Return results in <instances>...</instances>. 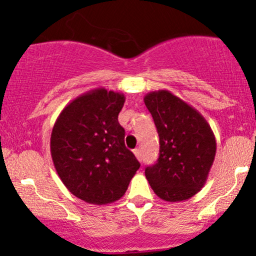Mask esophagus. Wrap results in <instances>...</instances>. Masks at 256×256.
<instances>
[{
	"mask_svg": "<svg viewBox=\"0 0 256 256\" xmlns=\"http://www.w3.org/2000/svg\"><path fill=\"white\" fill-rule=\"evenodd\" d=\"M134 152V154H136V157L138 160H142V150H140V148H136V150L133 151Z\"/></svg>",
	"mask_w": 256,
	"mask_h": 256,
	"instance_id": "esophagus-1",
	"label": "esophagus"
}]
</instances>
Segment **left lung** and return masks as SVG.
<instances>
[{
  "mask_svg": "<svg viewBox=\"0 0 256 256\" xmlns=\"http://www.w3.org/2000/svg\"><path fill=\"white\" fill-rule=\"evenodd\" d=\"M160 136V157L145 169L154 194L166 202H182L204 186L213 166L216 140L206 120L169 90L144 96Z\"/></svg>",
  "mask_w": 256,
  "mask_h": 256,
  "instance_id": "1",
  "label": "left lung"
}]
</instances>
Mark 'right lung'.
<instances>
[{
    "mask_svg": "<svg viewBox=\"0 0 256 256\" xmlns=\"http://www.w3.org/2000/svg\"><path fill=\"white\" fill-rule=\"evenodd\" d=\"M124 102V94L96 88L68 102L54 123L50 154L56 173L90 204L118 200L140 166L118 123Z\"/></svg>",
    "mask_w": 256,
    "mask_h": 256,
    "instance_id": "add662e5",
    "label": "right lung"
}]
</instances>
